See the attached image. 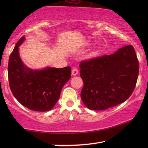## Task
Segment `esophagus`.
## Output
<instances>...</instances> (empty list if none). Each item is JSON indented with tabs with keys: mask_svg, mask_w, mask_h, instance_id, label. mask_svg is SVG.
Segmentation results:
<instances>
[{
	"mask_svg": "<svg viewBox=\"0 0 148 148\" xmlns=\"http://www.w3.org/2000/svg\"><path fill=\"white\" fill-rule=\"evenodd\" d=\"M78 74V69L75 67H73L72 69V75L73 76H75Z\"/></svg>",
	"mask_w": 148,
	"mask_h": 148,
	"instance_id": "obj_1",
	"label": "esophagus"
}]
</instances>
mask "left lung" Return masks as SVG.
<instances>
[{
	"label": "left lung",
	"instance_id": "obj_1",
	"mask_svg": "<svg viewBox=\"0 0 148 148\" xmlns=\"http://www.w3.org/2000/svg\"><path fill=\"white\" fill-rule=\"evenodd\" d=\"M84 82L81 98L89 109L104 110L124 102L131 96L139 75V61L133 46L110 55L80 62Z\"/></svg>",
	"mask_w": 148,
	"mask_h": 148
}]
</instances>
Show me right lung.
<instances>
[{"label": "right lung", "instance_id": "right-lung-1", "mask_svg": "<svg viewBox=\"0 0 148 148\" xmlns=\"http://www.w3.org/2000/svg\"><path fill=\"white\" fill-rule=\"evenodd\" d=\"M23 36L10 54L8 77L12 94L20 104L32 110L46 112L53 108L60 98L62 87L71 77V67H47L33 71L27 68L19 54Z\"/></svg>", "mask_w": 148, "mask_h": 148}]
</instances>
